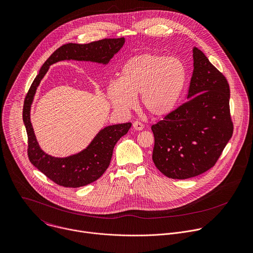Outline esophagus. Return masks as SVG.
Here are the masks:
<instances>
[{"label":"esophagus","mask_w":253,"mask_h":253,"mask_svg":"<svg viewBox=\"0 0 253 253\" xmlns=\"http://www.w3.org/2000/svg\"><path fill=\"white\" fill-rule=\"evenodd\" d=\"M133 128H134L135 130H137V131H141V130H143L144 126H143V124H142L141 122L135 121V122L133 123Z\"/></svg>","instance_id":"34e87169"}]
</instances>
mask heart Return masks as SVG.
Returning <instances> with one entry per match:
<instances>
[{"mask_svg": "<svg viewBox=\"0 0 253 253\" xmlns=\"http://www.w3.org/2000/svg\"><path fill=\"white\" fill-rule=\"evenodd\" d=\"M187 69L178 58L155 53L136 55L123 65L119 80L109 83L107 95L112 105L127 111L140 96L142 109L154 118L170 115L186 87Z\"/></svg>", "mask_w": 253, "mask_h": 253, "instance_id": "b5f03b06", "label": "heart"}]
</instances>
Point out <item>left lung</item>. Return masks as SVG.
<instances>
[{
  "label": "left lung",
  "instance_id": "8db88e82",
  "mask_svg": "<svg viewBox=\"0 0 253 253\" xmlns=\"http://www.w3.org/2000/svg\"><path fill=\"white\" fill-rule=\"evenodd\" d=\"M188 101L152 126L153 162L171 179L199 176L214 166L232 136L229 85L198 47Z\"/></svg>",
  "mask_w": 253,
  "mask_h": 253
}]
</instances>
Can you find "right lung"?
Returning <instances> with one entry per match:
<instances>
[{"label": "right lung", "mask_w": 253, "mask_h": 253, "mask_svg": "<svg viewBox=\"0 0 253 253\" xmlns=\"http://www.w3.org/2000/svg\"><path fill=\"white\" fill-rule=\"evenodd\" d=\"M125 42L124 38L104 39L86 44L66 43L58 47L42 64L26 96L23 120L28 134V155L31 163L55 184L65 188H79L99 179L110 164L117 141L127 134L131 123L110 125L101 129L90 144L79 153L64 158L44 153L36 138L31 122V107L38 86L49 66L61 60L91 61L106 65Z\"/></svg>", "instance_id": "right-lung-1"}]
</instances>
